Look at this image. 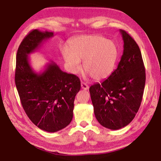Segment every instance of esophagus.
<instances>
[{
  "mask_svg": "<svg viewBox=\"0 0 161 161\" xmlns=\"http://www.w3.org/2000/svg\"><path fill=\"white\" fill-rule=\"evenodd\" d=\"M81 89L84 90H88L89 88L88 84L85 82H83V81L82 82H81Z\"/></svg>",
  "mask_w": 161,
  "mask_h": 161,
  "instance_id": "34e87169",
  "label": "esophagus"
}]
</instances>
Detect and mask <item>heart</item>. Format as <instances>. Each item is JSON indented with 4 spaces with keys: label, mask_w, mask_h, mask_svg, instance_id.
<instances>
[{
    "label": "heart",
    "mask_w": 161,
    "mask_h": 161,
    "mask_svg": "<svg viewBox=\"0 0 161 161\" xmlns=\"http://www.w3.org/2000/svg\"><path fill=\"white\" fill-rule=\"evenodd\" d=\"M70 50H63L64 59L72 73L81 69V61L86 75L95 80H101L113 72L118 56L115 43L100 35H85L72 39Z\"/></svg>",
    "instance_id": "obj_1"
}]
</instances>
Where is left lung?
Here are the masks:
<instances>
[{
	"instance_id": "8db88e82",
	"label": "left lung",
	"mask_w": 161,
	"mask_h": 161,
	"mask_svg": "<svg viewBox=\"0 0 161 161\" xmlns=\"http://www.w3.org/2000/svg\"><path fill=\"white\" fill-rule=\"evenodd\" d=\"M119 31L124 50L118 68L103 82L89 88L96 118L102 126L113 130L127 126L134 118L142 103L146 81L139 46L126 31Z\"/></svg>"
}]
</instances>
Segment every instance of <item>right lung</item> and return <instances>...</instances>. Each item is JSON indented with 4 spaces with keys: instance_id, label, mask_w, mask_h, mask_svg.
<instances>
[{
    "instance_id": "obj_1",
    "label": "right lung",
    "mask_w": 161,
    "mask_h": 161,
    "mask_svg": "<svg viewBox=\"0 0 161 161\" xmlns=\"http://www.w3.org/2000/svg\"><path fill=\"white\" fill-rule=\"evenodd\" d=\"M53 32L31 31L17 52L14 81L26 114L39 129L56 132L70 123L75 96L81 88L78 77L61 70L51 62L44 71L32 69L28 55L34 52Z\"/></svg>"
}]
</instances>
